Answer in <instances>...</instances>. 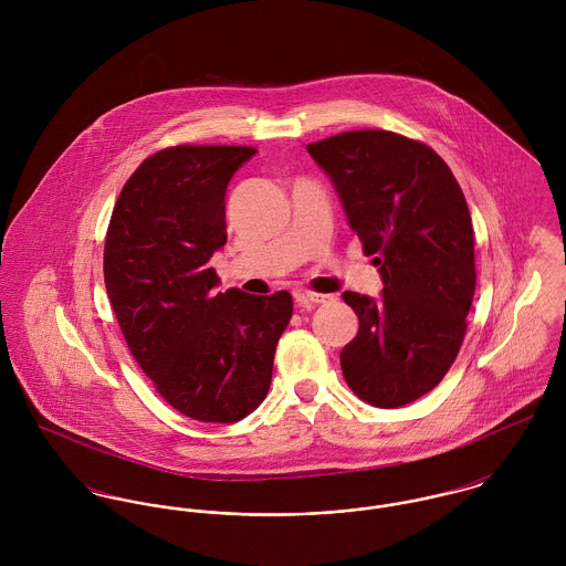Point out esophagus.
Masks as SVG:
<instances>
[{"instance_id":"esophagus-1","label":"esophagus","mask_w":566,"mask_h":566,"mask_svg":"<svg viewBox=\"0 0 566 566\" xmlns=\"http://www.w3.org/2000/svg\"><path fill=\"white\" fill-rule=\"evenodd\" d=\"M301 301H305V303H310V305H326V303H333L335 296H333V294H318V292L305 290V292L301 294Z\"/></svg>"}]
</instances>
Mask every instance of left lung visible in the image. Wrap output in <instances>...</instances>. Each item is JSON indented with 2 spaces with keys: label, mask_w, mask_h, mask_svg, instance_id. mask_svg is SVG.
<instances>
[{
  "label": "left lung",
  "mask_w": 566,
  "mask_h": 566,
  "mask_svg": "<svg viewBox=\"0 0 566 566\" xmlns=\"http://www.w3.org/2000/svg\"><path fill=\"white\" fill-rule=\"evenodd\" d=\"M307 153L384 281L379 298L342 294L359 318L339 353L344 379L375 407L411 403L442 381L467 333L478 281L467 198L429 146L397 133H342Z\"/></svg>",
  "instance_id": "left-lung-1"
}]
</instances>
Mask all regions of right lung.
I'll return each mask as SVG.
<instances>
[{"label": "right lung", "mask_w": 566, "mask_h": 566, "mask_svg": "<svg viewBox=\"0 0 566 566\" xmlns=\"http://www.w3.org/2000/svg\"><path fill=\"white\" fill-rule=\"evenodd\" d=\"M256 155L245 146H176L124 185L104 245L106 294L126 344L180 413L238 422L265 399L290 292H218L209 268L227 243V187Z\"/></svg>", "instance_id": "add662e5"}]
</instances>
